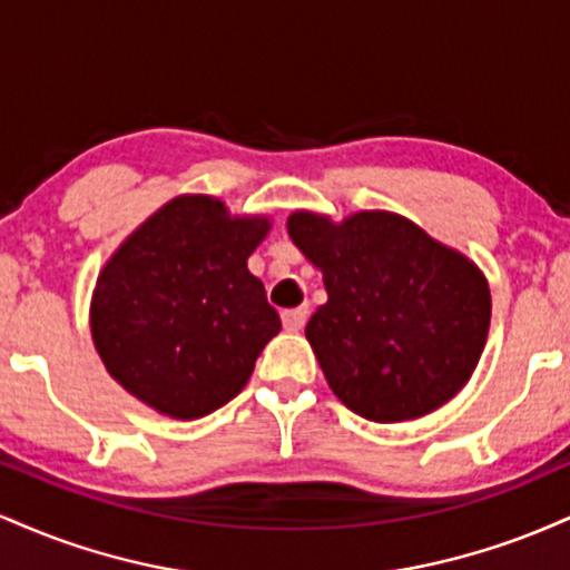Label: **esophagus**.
<instances>
[{
	"label": "esophagus",
	"instance_id": "obj_1",
	"mask_svg": "<svg viewBox=\"0 0 570 570\" xmlns=\"http://www.w3.org/2000/svg\"><path fill=\"white\" fill-rule=\"evenodd\" d=\"M281 322H284L286 332H299L307 322V311L305 307H294V311H284L281 313Z\"/></svg>",
	"mask_w": 570,
	"mask_h": 570
}]
</instances>
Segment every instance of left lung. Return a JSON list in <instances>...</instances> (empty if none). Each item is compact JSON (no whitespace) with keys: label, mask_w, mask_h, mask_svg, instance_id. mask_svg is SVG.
Masks as SVG:
<instances>
[{"label":"left lung","mask_w":570,"mask_h":570,"mask_svg":"<svg viewBox=\"0 0 570 570\" xmlns=\"http://www.w3.org/2000/svg\"><path fill=\"white\" fill-rule=\"evenodd\" d=\"M286 230L324 276L326 303L305 337L345 407L375 423L415 421L469 383L493 305L466 254L394 212L343 222L294 212Z\"/></svg>","instance_id":"1"}]
</instances>
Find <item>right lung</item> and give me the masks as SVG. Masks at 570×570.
Instances as JSON below:
<instances>
[{
	"instance_id": "obj_1",
	"label": "right lung",
	"mask_w": 570,
	"mask_h": 570,
	"mask_svg": "<svg viewBox=\"0 0 570 570\" xmlns=\"http://www.w3.org/2000/svg\"><path fill=\"white\" fill-rule=\"evenodd\" d=\"M271 227L214 195H176L117 246L90 297V337L130 396L195 421L244 391L281 332L246 265Z\"/></svg>"
}]
</instances>
